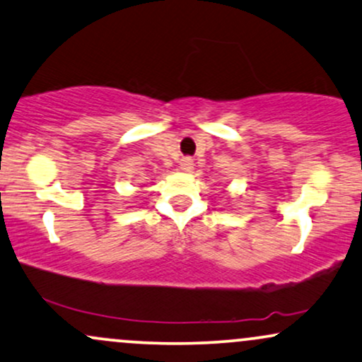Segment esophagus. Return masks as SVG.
<instances>
[{"label": "esophagus", "instance_id": "34e87169", "mask_svg": "<svg viewBox=\"0 0 362 362\" xmlns=\"http://www.w3.org/2000/svg\"><path fill=\"white\" fill-rule=\"evenodd\" d=\"M180 170H182V172H185V173L192 172V170H194V160L190 158V156H185V158H182L180 160Z\"/></svg>", "mask_w": 362, "mask_h": 362}]
</instances>
